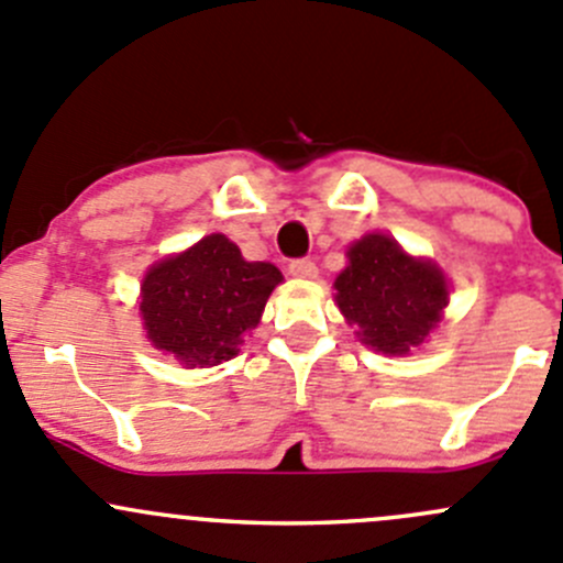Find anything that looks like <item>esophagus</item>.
Listing matches in <instances>:
<instances>
[{
	"mask_svg": "<svg viewBox=\"0 0 563 563\" xmlns=\"http://www.w3.org/2000/svg\"><path fill=\"white\" fill-rule=\"evenodd\" d=\"M288 272H291L294 277H299V280H313V277H318L316 261H310V258L291 261V264H288Z\"/></svg>",
	"mask_w": 563,
	"mask_h": 563,
	"instance_id": "esophagus-1",
	"label": "esophagus"
}]
</instances>
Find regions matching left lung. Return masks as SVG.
I'll return each instance as SVG.
<instances>
[{"mask_svg": "<svg viewBox=\"0 0 563 563\" xmlns=\"http://www.w3.org/2000/svg\"><path fill=\"white\" fill-rule=\"evenodd\" d=\"M334 280V302L356 338L382 354L402 356L441 321L450 286L433 261L413 258L387 234H365L349 247Z\"/></svg>", "mask_w": 563, "mask_h": 563, "instance_id": "obj_1", "label": "left lung"}]
</instances>
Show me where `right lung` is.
Returning a JSON list of instances; mask_svg holds the SVG:
<instances>
[{"label": "right lung", "instance_id": "add662e5", "mask_svg": "<svg viewBox=\"0 0 563 563\" xmlns=\"http://www.w3.org/2000/svg\"><path fill=\"white\" fill-rule=\"evenodd\" d=\"M280 280L275 264L245 261L229 236H203L146 272L139 305L146 338L185 367L220 365L240 354Z\"/></svg>", "mask_w": 563, "mask_h": 563}]
</instances>
